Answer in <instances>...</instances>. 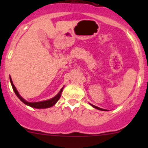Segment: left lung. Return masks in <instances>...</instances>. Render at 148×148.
Segmentation results:
<instances>
[{
  "mask_svg": "<svg viewBox=\"0 0 148 148\" xmlns=\"http://www.w3.org/2000/svg\"><path fill=\"white\" fill-rule=\"evenodd\" d=\"M91 104V106H92V107H94V108L97 109V110H102V111H107V110H104V109H102V108H99V107H97V106L93 105V104Z\"/></svg>",
  "mask_w": 148,
  "mask_h": 148,
  "instance_id": "1",
  "label": "left lung"
}]
</instances>
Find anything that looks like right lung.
Segmentation results:
<instances>
[{"label": "right lung", "mask_w": 148, "mask_h": 148, "mask_svg": "<svg viewBox=\"0 0 148 148\" xmlns=\"http://www.w3.org/2000/svg\"><path fill=\"white\" fill-rule=\"evenodd\" d=\"M10 84H11L12 88H13V91H14V92H15V94L16 95V96L19 98V99H20L22 102L24 103L25 104H26V105L30 106V107H34V108H36V109L49 108V107H52V106L54 105V104L58 102V100L59 99V98H60L61 95H62V91H63V89H64V86H63V87L61 89V90L59 91V93H58L57 95L54 97L51 98V99H48V100H46V101H41V102H27V101L25 100V99H23V98L20 95H19L18 92L17 91L16 88L15 87L14 84H13V82H12L11 77H10Z\"/></svg>", "instance_id": "obj_1"}]
</instances>
